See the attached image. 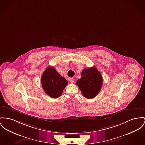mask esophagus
Here are the masks:
<instances>
[{
    "label": "esophagus",
    "instance_id": "1",
    "mask_svg": "<svg viewBox=\"0 0 145 145\" xmlns=\"http://www.w3.org/2000/svg\"><path fill=\"white\" fill-rule=\"evenodd\" d=\"M69 81L71 83H74V78H69Z\"/></svg>",
    "mask_w": 145,
    "mask_h": 145
}]
</instances>
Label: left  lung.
I'll return each mask as SVG.
<instances>
[{"mask_svg": "<svg viewBox=\"0 0 145 145\" xmlns=\"http://www.w3.org/2000/svg\"><path fill=\"white\" fill-rule=\"evenodd\" d=\"M81 78L76 82V85L81 90L83 96L87 99L96 96L101 91L103 78L100 72L95 67L84 69Z\"/></svg>", "mask_w": 145, "mask_h": 145, "instance_id": "1", "label": "left lung"}]
</instances>
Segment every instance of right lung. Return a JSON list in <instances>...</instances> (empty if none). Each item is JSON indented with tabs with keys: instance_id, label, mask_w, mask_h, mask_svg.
<instances>
[{
	"instance_id": "1",
	"label": "right lung",
	"mask_w": 145,
	"mask_h": 145,
	"mask_svg": "<svg viewBox=\"0 0 145 145\" xmlns=\"http://www.w3.org/2000/svg\"><path fill=\"white\" fill-rule=\"evenodd\" d=\"M41 83L45 93L53 98L61 96L68 81L62 77L53 67L46 68L41 77Z\"/></svg>"
}]
</instances>
